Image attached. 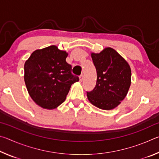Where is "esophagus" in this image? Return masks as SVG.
Masks as SVG:
<instances>
[{"label":"esophagus","instance_id":"34e87169","mask_svg":"<svg viewBox=\"0 0 159 159\" xmlns=\"http://www.w3.org/2000/svg\"><path fill=\"white\" fill-rule=\"evenodd\" d=\"M83 80V75H80V76H79V81L82 82Z\"/></svg>","mask_w":159,"mask_h":159}]
</instances>
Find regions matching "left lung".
I'll return each mask as SVG.
<instances>
[{"label":"left lung","mask_w":159,"mask_h":159,"mask_svg":"<svg viewBox=\"0 0 159 159\" xmlns=\"http://www.w3.org/2000/svg\"><path fill=\"white\" fill-rule=\"evenodd\" d=\"M91 57L98 77L95 88L87 92L88 100L101 109H114L127 95L131 83L130 67L111 48L92 53Z\"/></svg>","instance_id":"8db88e82"}]
</instances>
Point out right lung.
Masks as SVG:
<instances>
[{"instance_id": "obj_1", "label": "right lung", "mask_w": 159, "mask_h": 159, "mask_svg": "<svg viewBox=\"0 0 159 159\" xmlns=\"http://www.w3.org/2000/svg\"><path fill=\"white\" fill-rule=\"evenodd\" d=\"M65 51L55 45L35 50L25 64L28 93L38 105L52 109L65 100L71 85L79 80L66 61Z\"/></svg>"}]
</instances>
